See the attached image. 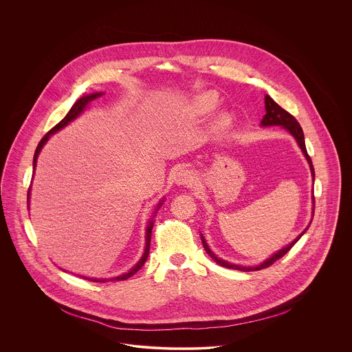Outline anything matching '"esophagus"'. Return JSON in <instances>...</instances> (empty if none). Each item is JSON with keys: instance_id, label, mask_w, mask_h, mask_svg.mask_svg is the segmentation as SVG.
<instances>
[{"instance_id": "obj_1", "label": "esophagus", "mask_w": 352, "mask_h": 352, "mask_svg": "<svg viewBox=\"0 0 352 352\" xmlns=\"http://www.w3.org/2000/svg\"><path fill=\"white\" fill-rule=\"evenodd\" d=\"M175 182L179 186H191L195 182V175L192 173V170L182 168L177 170L175 176Z\"/></svg>"}]
</instances>
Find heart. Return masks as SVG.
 Wrapping results in <instances>:
<instances>
[{"label": "heart", "mask_w": 352, "mask_h": 352, "mask_svg": "<svg viewBox=\"0 0 352 352\" xmlns=\"http://www.w3.org/2000/svg\"><path fill=\"white\" fill-rule=\"evenodd\" d=\"M218 104V99L215 95L212 94H201L199 96H197L192 102H191V108L192 112L198 116H204L207 113H210ZM230 120V116L228 112H221L215 116L214 122H212V127L219 130L223 129Z\"/></svg>", "instance_id": "heart-1"}]
</instances>
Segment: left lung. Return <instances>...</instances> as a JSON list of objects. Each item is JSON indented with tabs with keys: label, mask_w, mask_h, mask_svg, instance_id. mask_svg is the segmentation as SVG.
<instances>
[{
	"label": "left lung",
	"mask_w": 352,
	"mask_h": 352,
	"mask_svg": "<svg viewBox=\"0 0 352 352\" xmlns=\"http://www.w3.org/2000/svg\"><path fill=\"white\" fill-rule=\"evenodd\" d=\"M264 102H265V115L263 116V119H261V122H260V126H261V127L282 126L283 129H286V130L296 138L298 146L301 148L302 153H303V155H305V158L307 160V164H309V166H310L311 179L314 180V168H313L311 160H310V157H309V154H307V151H306L303 131H302V127L300 126V123L297 122V119H296L292 113H289L287 111H285L280 105H278L268 95H265ZM311 201H313V211H311V212H314V197L311 198ZM311 217H313V215H311ZM309 226H310V225H309ZM309 226L302 232L301 234H300L297 239H294V241H292L290 244H287L285 248L275 252L272 256H270L268 258H265L264 261H261V263L257 264V265H240V264H233V263H229V261H226V260L218 257L214 252L210 250V247L207 245V243H206L203 234H201V244H203L206 252L210 254V257H211L217 264H219V265H222V267L232 268V270H239V271H245V272H247V271H258V270H263V268L270 267V265L274 264L278 258L283 257L287 252L293 248V245L301 239L302 236L305 234V232L309 229Z\"/></svg>",
	"instance_id": "8db88e82"
}]
</instances>
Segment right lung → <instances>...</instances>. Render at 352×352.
<instances>
[{
  "mask_svg": "<svg viewBox=\"0 0 352 352\" xmlns=\"http://www.w3.org/2000/svg\"><path fill=\"white\" fill-rule=\"evenodd\" d=\"M104 94L102 92H96V94H91V95H87V96H82L81 99H78V100L76 101L74 104H73V107L70 108V111L67 112V115L56 124V126H54L52 129H51L50 131L42 138V141L39 142V145H38V148H36V151H35V154H34V164H32V166H34V173H35V168H36V161H38V157H39V154H41V151L43 149V146L46 145V142L50 140L51 135L52 134H55L56 131H59V130H62L63 127H66L70 122H73L77 116H80L84 111H85V108L88 107V104L91 102V101L95 100V99H98V98H100ZM30 195H31V186H30V190H28V195H27V203L30 204ZM162 201L164 199H161V201L157 203V207H155V210H154V212H153V217L151 218V221H149V223H148V228H146V245H145V252H144V254H142V257L140 258V261L129 271V272H124L123 275H119V276H115V278H111V279H98V278H87V276H81V278H84V279H89V280H94V282H105V280H126V279H129L130 276H133L135 272H138L141 268H142V265L145 264V261H146V258H148V256H149V250H151V229H153V221H154V217H155V212H157V210L162 206Z\"/></svg>",
  "mask_w": 352,
  "mask_h": 352,
  "instance_id": "add662e5",
  "label": "right lung"
}]
</instances>
